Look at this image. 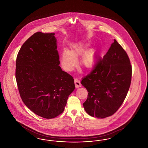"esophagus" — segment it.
I'll return each instance as SVG.
<instances>
[{
	"label": "esophagus",
	"mask_w": 148,
	"mask_h": 148,
	"mask_svg": "<svg viewBox=\"0 0 148 148\" xmlns=\"http://www.w3.org/2000/svg\"><path fill=\"white\" fill-rule=\"evenodd\" d=\"M74 83H75V87L77 88L79 87H80L82 86V84L80 83V80L77 79V78H75L74 79Z\"/></svg>",
	"instance_id": "esophagus-1"
}]
</instances>
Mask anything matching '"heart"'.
<instances>
[{"instance_id": "b5f03b06", "label": "heart", "mask_w": 148, "mask_h": 148, "mask_svg": "<svg viewBox=\"0 0 148 148\" xmlns=\"http://www.w3.org/2000/svg\"><path fill=\"white\" fill-rule=\"evenodd\" d=\"M85 51L84 45L78 44L73 45L72 51L67 49H64L62 55V64L64 68L67 71L71 70L77 64V59ZM84 53L81 59V64L85 68L90 69L95 63L96 52L94 50H90Z\"/></svg>"}]
</instances>
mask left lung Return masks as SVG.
Masks as SVG:
<instances>
[{
	"label": "left lung",
	"mask_w": 148,
	"mask_h": 148,
	"mask_svg": "<svg viewBox=\"0 0 148 148\" xmlns=\"http://www.w3.org/2000/svg\"><path fill=\"white\" fill-rule=\"evenodd\" d=\"M132 67L126 51L114 39L102 59L82 78L81 84L88 92L83 103L89 115L104 118L115 113L129 89Z\"/></svg>",
	"instance_id": "1"
}]
</instances>
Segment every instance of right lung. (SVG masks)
I'll return each instance as SVG.
<instances>
[{
	"instance_id": "right-lung-1",
	"label": "right lung",
	"mask_w": 148,
	"mask_h": 148,
	"mask_svg": "<svg viewBox=\"0 0 148 148\" xmlns=\"http://www.w3.org/2000/svg\"><path fill=\"white\" fill-rule=\"evenodd\" d=\"M54 33H35L21 46L16 59L15 78L21 99L45 119L63 112L75 89L73 77L59 66Z\"/></svg>"
}]
</instances>
